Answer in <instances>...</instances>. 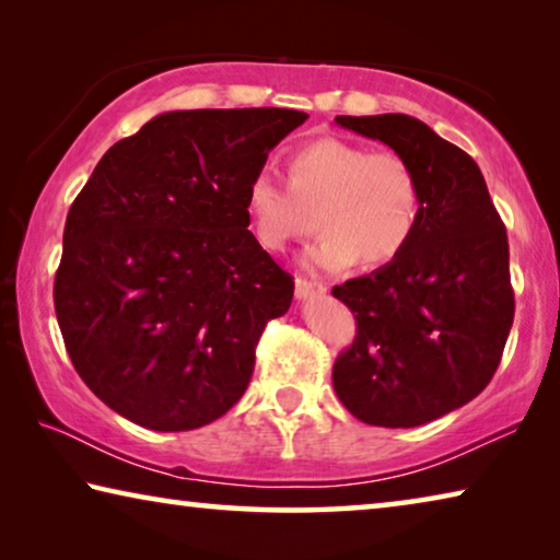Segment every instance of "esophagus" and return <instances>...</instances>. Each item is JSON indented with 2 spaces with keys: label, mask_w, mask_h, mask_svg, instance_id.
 <instances>
[{
  "label": "esophagus",
  "mask_w": 560,
  "mask_h": 560,
  "mask_svg": "<svg viewBox=\"0 0 560 560\" xmlns=\"http://www.w3.org/2000/svg\"><path fill=\"white\" fill-rule=\"evenodd\" d=\"M316 293H326L324 283L306 281V279H296V299H299V301H306V299H311V296H316Z\"/></svg>",
  "instance_id": "esophagus-1"
}]
</instances>
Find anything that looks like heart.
<instances>
[{"mask_svg": "<svg viewBox=\"0 0 560 560\" xmlns=\"http://www.w3.org/2000/svg\"><path fill=\"white\" fill-rule=\"evenodd\" d=\"M244 212L259 246L279 254L320 226L303 254L311 271L381 267L400 257L422 212L420 177L395 150H368L340 138H318L293 150L287 183L259 170L244 189Z\"/></svg>", "mask_w": 560, "mask_h": 560, "instance_id": "1", "label": "heart"}]
</instances>
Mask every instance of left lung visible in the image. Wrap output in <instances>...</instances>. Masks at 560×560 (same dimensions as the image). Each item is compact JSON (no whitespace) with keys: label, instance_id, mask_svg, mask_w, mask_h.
<instances>
[{"label":"left lung","instance_id":"left-lung-1","mask_svg":"<svg viewBox=\"0 0 560 560\" xmlns=\"http://www.w3.org/2000/svg\"><path fill=\"white\" fill-rule=\"evenodd\" d=\"M340 128L410 160L422 189L400 257L334 289L358 336L338 355L346 410L377 428H420L489 385L514 324L509 242L479 165L405 113L338 116Z\"/></svg>","mask_w":560,"mask_h":560}]
</instances>
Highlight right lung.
Masks as SVG:
<instances>
[{
	"label": "right lung",
	"mask_w": 560,
	"mask_h": 560,
	"mask_svg": "<svg viewBox=\"0 0 560 560\" xmlns=\"http://www.w3.org/2000/svg\"><path fill=\"white\" fill-rule=\"evenodd\" d=\"M308 116L167 110L113 145L63 226L54 308L93 395L158 432L214 422L244 395L293 279L246 230L244 189Z\"/></svg>",
	"instance_id": "1"
}]
</instances>
